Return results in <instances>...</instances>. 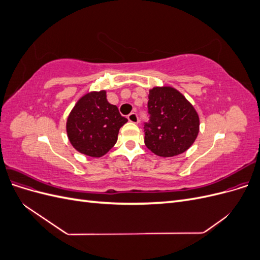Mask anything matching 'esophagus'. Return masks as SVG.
I'll list each match as a JSON object with an SVG mask.
<instances>
[{
  "label": "esophagus",
  "mask_w": 260,
  "mask_h": 260,
  "mask_svg": "<svg viewBox=\"0 0 260 260\" xmlns=\"http://www.w3.org/2000/svg\"><path fill=\"white\" fill-rule=\"evenodd\" d=\"M128 120L132 123H138L139 121V118H138V115L136 113H131L129 116H128Z\"/></svg>",
  "instance_id": "esophagus-1"
}]
</instances>
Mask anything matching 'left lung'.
<instances>
[{
	"instance_id": "8db88e82",
	"label": "left lung",
	"mask_w": 260,
	"mask_h": 260,
	"mask_svg": "<svg viewBox=\"0 0 260 260\" xmlns=\"http://www.w3.org/2000/svg\"><path fill=\"white\" fill-rule=\"evenodd\" d=\"M149 122L144 127V143L157 156L184 153L200 132V117L194 106L174 86H154L148 93Z\"/></svg>"
}]
</instances>
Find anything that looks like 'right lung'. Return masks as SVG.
I'll return each instance as SVG.
<instances>
[{
  "label": "right lung",
  "mask_w": 260,
  "mask_h": 260,
  "mask_svg": "<svg viewBox=\"0 0 260 260\" xmlns=\"http://www.w3.org/2000/svg\"><path fill=\"white\" fill-rule=\"evenodd\" d=\"M127 121L117 106L107 101L105 90L90 91L69 113L66 132L77 152L99 158L116 144L119 129Z\"/></svg>",
  "instance_id": "obj_1"
}]
</instances>
